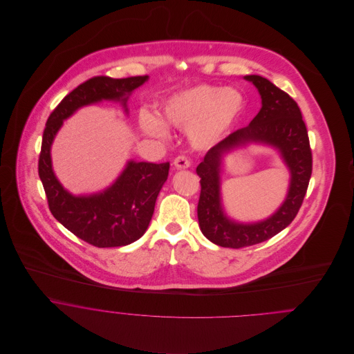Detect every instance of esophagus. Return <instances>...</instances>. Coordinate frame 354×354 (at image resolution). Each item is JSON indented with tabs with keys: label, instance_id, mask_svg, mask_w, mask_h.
<instances>
[{
	"label": "esophagus",
	"instance_id": "obj_1",
	"mask_svg": "<svg viewBox=\"0 0 354 354\" xmlns=\"http://www.w3.org/2000/svg\"><path fill=\"white\" fill-rule=\"evenodd\" d=\"M174 166L177 167V169H188L189 166H191V160H189V158L188 156H185V155H178L176 159H174Z\"/></svg>",
	"mask_w": 354,
	"mask_h": 354
}]
</instances>
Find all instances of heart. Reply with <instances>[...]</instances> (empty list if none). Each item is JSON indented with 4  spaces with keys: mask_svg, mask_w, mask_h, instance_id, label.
<instances>
[{
    "mask_svg": "<svg viewBox=\"0 0 354 354\" xmlns=\"http://www.w3.org/2000/svg\"><path fill=\"white\" fill-rule=\"evenodd\" d=\"M243 106V95L236 90L203 84L170 97L162 107V115L173 127L192 128L194 143L205 147L223 136L241 113ZM140 125L150 136H167L166 125L150 113L140 114Z\"/></svg>",
    "mask_w": 354,
    "mask_h": 354,
    "instance_id": "obj_1",
    "label": "heart"
}]
</instances>
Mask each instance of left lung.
<instances>
[{
    "label": "left lung",
    "instance_id": "left-lung-1",
    "mask_svg": "<svg viewBox=\"0 0 354 354\" xmlns=\"http://www.w3.org/2000/svg\"><path fill=\"white\" fill-rule=\"evenodd\" d=\"M261 97V109L248 127L237 129L209 149L196 167L201 177L198 218L202 233L223 248H244L263 243L292 223L296 218L312 174V151L301 110L296 101L270 80L250 75ZM264 142L278 148L287 162L292 178L284 204L268 220L256 224H239L229 220L220 204V163L223 153L247 142Z\"/></svg>",
    "mask_w": 354,
    "mask_h": 354
}]
</instances>
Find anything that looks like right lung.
I'll return each mask as SVG.
<instances>
[{
  "mask_svg": "<svg viewBox=\"0 0 354 354\" xmlns=\"http://www.w3.org/2000/svg\"><path fill=\"white\" fill-rule=\"evenodd\" d=\"M149 76L113 79L95 76L77 86L51 111L42 138L38 162L39 178L53 216L80 240L98 247H124L147 230L158 194L167 180L169 162H128L115 183L101 194L73 196L66 192L51 169L50 147L62 121L79 107L102 100L120 101L127 109L128 95Z\"/></svg>",
  "mask_w": 354,
  "mask_h": 354,
  "instance_id": "add662e5",
  "label": "right lung"
}]
</instances>
